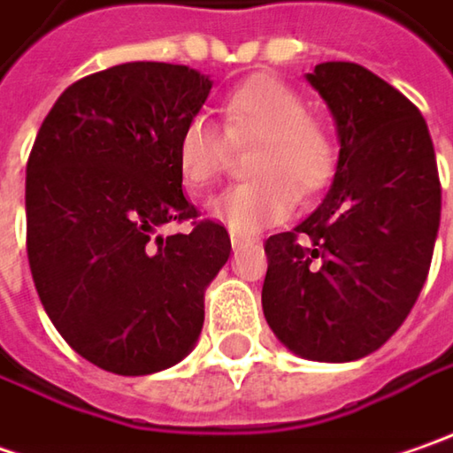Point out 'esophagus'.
<instances>
[{"label": "esophagus", "mask_w": 453, "mask_h": 453, "mask_svg": "<svg viewBox=\"0 0 453 453\" xmlns=\"http://www.w3.org/2000/svg\"><path fill=\"white\" fill-rule=\"evenodd\" d=\"M248 243H253V241H250V238H246V235H241V233H230V246L235 248V250H238V248L248 246Z\"/></svg>", "instance_id": "1"}]
</instances>
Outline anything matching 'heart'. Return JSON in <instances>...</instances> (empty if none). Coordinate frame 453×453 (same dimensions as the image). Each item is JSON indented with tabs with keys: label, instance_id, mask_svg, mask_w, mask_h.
<instances>
[{
	"label": "heart",
	"instance_id": "heart-1",
	"mask_svg": "<svg viewBox=\"0 0 453 453\" xmlns=\"http://www.w3.org/2000/svg\"><path fill=\"white\" fill-rule=\"evenodd\" d=\"M226 136L235 144L256 142L250 177L230 185L212 203L210 215L233 233H256L294 210L299 192L311 197L332 182L337 147L317 119L306 116L304 98L279 78L253 75L223 101ZM203 116L189 119L177 139V167L192 192L205 189L226 165L227 142Z\"/></svg>",
	"mask_w": 453,
	"mask_h": 453
}]
</instances>
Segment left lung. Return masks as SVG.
Listing matches in <instances>:
<instances>
[{"mask_svg": "<svg viewBox=\"0 0 453 453\" xmlns=\"http://www.w3.org/2000/svg\"><path fill=\"white\" fill-rule=\"evenodd\" d=\"M334 116V182L304 223L265 241L264 314L299 357L349 363L383 347L421 294L441 182L421 111L357 63L306 73Z\"/></svg>", "mask_w": 453, "mask_h": 453, "instance_id": "8db88e82", "label": "left lung"}]
</instances>
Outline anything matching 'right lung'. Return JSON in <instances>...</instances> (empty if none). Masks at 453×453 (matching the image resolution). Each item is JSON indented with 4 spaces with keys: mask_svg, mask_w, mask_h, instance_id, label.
<instances>
[{
    "mask_svg": "<svg viewBox=\"0 0 453 453\" xmlns=\"http://www.w3.org/2000/svg\"><path fill=\"white\" fill-rule=\"evenodd\" d=\"M212 81L169 63H124L63 90L27 159V258L50 322L116 375L177 365L205 322V288L230 256L220 223L195 220L177 139Z\"/></svg>",
    "mask_w": 453,
    "mask_h": 453,
    "instance_id": "add662e5",
    "label": "right lung"
}]
</instances>
